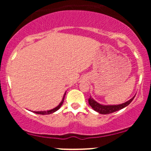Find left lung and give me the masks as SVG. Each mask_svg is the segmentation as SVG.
Masks as SVG:
<instances>
[{
    "mask_svg": "<svg viewBox=\"0 0 151 151\" xmlns=\"http://www.w3.org/2000/svg\"><path fill=\"white\" fill-rule=\"evenodd\" d=\"M134 97L135 96H133V98H131V99L129 100V101L125 102V103L121 104L104 105V104H101L98 103V102L95 101L91 96H90V98L89 99V105L91 106V108H92L94 111H97L98 113L101 114H109L125 108L126 106H127L128 105L130 104V103L133 101V99H134Z\"/></svg>",
    "mask_w": 151,
    "mask_h": 151,
    "instance_id": "1",
    "label": "left lung"
}]
</instances>
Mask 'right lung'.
Here are the masks:
<instances>
[{"instance_id":"1","label":"right lung","mask_w":151,"mask_h":151,"mask_svg":"<svg viewBox=\"0 0 151 151\" xmlns=\"http://www.w3.org/2000/svg\"><path fill=\"white\" fill-rule=\"evenodd\" d=\"M65 94H66V92L65 93V94H64L63 96V98H62V101L60 102V104H59L58 106H56L55 108H54L52 109H51V110H48V111H33L34 113L35 114H42V115H46V114H52L54 112L57 111L61 107V106L62 105V104H63L64 102V99H65Z\"/></svg>"}]
</instances>
